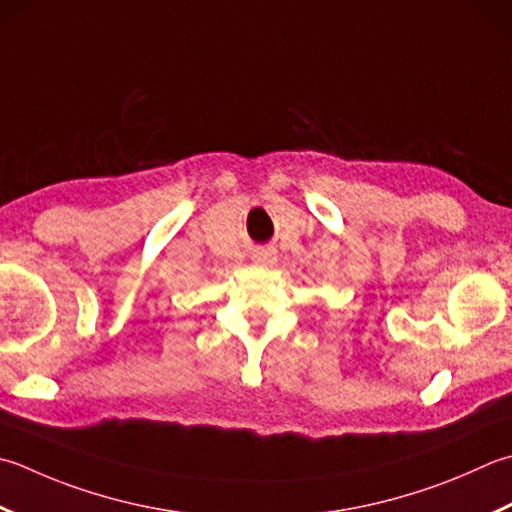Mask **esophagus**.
Here are the masks:
<instances>
[{"mask_svg":"<svg viewBox=\"0 0 512 512\" xmlns=\"http://www.w3.org/2000/svg\"><path fill=\"white\" fill-rule=\"evenodd\" d=\"M275 253H270V250H257V253L253 255V262L257 266H273L275 264Z\"/></svg>","mask_w":512,"mask_h":512,"instance_id":"esophagus-1","label":"esophagus"}]
</instances>
